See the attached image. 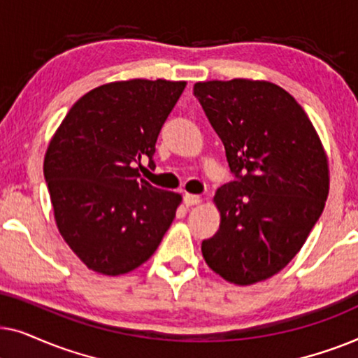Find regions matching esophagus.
<instances>
[{"instance_id":"34e87169","label":"esophagus","mask_w":358,"mask_h":358,"mask_svg":"<svg viewBox=\"0 0 358 358\" xmlns=\"http://www.w3.org/2000/svg\"><path fill=\"white\" fill-rule=\"evenodd\" d=\"M200 202H202V197H200V195H194V194H185L184 195L185 207H194V205H199Z\"/></svg>"}]
</instances>
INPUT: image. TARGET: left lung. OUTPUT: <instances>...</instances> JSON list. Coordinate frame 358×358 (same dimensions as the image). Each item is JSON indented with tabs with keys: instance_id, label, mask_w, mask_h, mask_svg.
I'll return each instance as SVG.
<instances>
[{
	"instance_id": "left-lung-1",
	"label": "left lung",
	"mask_w": 358,
	"mask_h": 358,
	"mask_svg": "<svg viewBox=\"0 0 358 358\" xmlns=\"http://www.w3.org/2000/svg\"><path fill=\"white\" fill-rule=\"evenodd\" d=\"M236 180L215 192L220 228L202 243L207 266L234 285L275 275L296 256L329 194L320 135L295 97L268 81L195 83Z\"/></svg>"
}]
</instances>
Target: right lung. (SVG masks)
<instances>
[{
    "label": "right lung",
    "instance_id": "right-lung-1",
    "mask_svg": "<svg viewBox=\"0 0 358 358\" xmlns=\"http://www.w3.org/2000/svg\"><path fill=\"white\" fill-rule=\"evenodd\" d=\"M185 81L129 80L80 97L53 134L43 159L60 234L87 268L122 275L158 249L182 202L141 179L159 130Z\"/></svg>",
    "mask_w": 358,
    "mask_h": 358
}]
</instances>
